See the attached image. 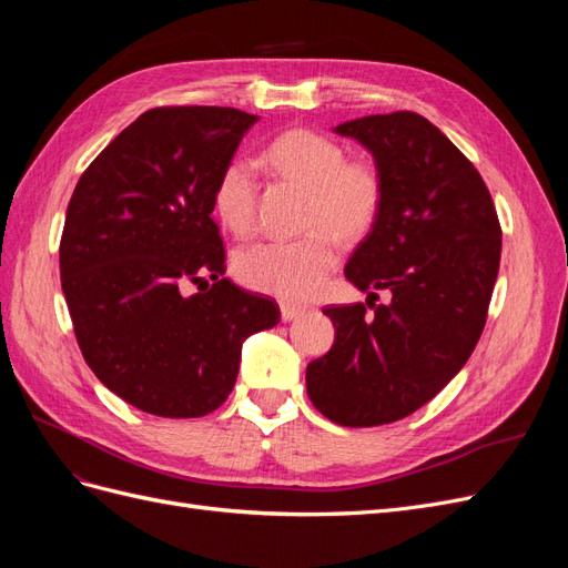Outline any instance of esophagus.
Instances as JSON below:
<instances>
[{"label": "esophagus", "instance_id": "obj_1", "mask_svg": "<svg viewBox=\"0 0 568 568\" xmlns=\"http://www.w3.org/2000/svg\"><path fill=\"white\" fill-rule=\"evenodd\" d=\"M303 313H305V307H301V305H294V303H282V320H284V322L296 320V317H301Z\"/></svg>", "mask_w": 568, "mask_h": 568}]
</instances>
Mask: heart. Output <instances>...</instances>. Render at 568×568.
I'll use <instances>...</instances> for the list:
<instances>
[{"label": "heart", "instance_id": "heart-1", "mask_svg": "<svg viewBox=\"0 0 568 568\" xmlns=\"http://www.w3.org/2000/svg\"><path fill=\"white\" fill-rule=\"evenodd\" d=\"M265 161L280 178L307 189L301 239L255 244L236 255L234 272L242 284L284 301L315 296L338 261V242L353 244L372 232L384 205V178L372 161L346 159L336 140L296 128L274 136ZM255 168L232 159L220 170L213 205L234 236H248L257 217Z\"/></svg>", "mask_w": 568, "mask_h": 568}]
</instances>
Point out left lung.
<instances>
[{"instance_id": "left-lung-1", "label": "left lung", "mask_w": 568, "mask_h": 568, "mask_svg": "<svg viewBox=\"0 0 568 568\" xmlns=\"http://www.w3.org/2000/svg\"><path fill=\"white\" fill-rule=\"evenodd\" d=\"M336 132L372 151L384 205L343 270L369 291L367 305L324 307L336 338L307 365L305 384L334 424L379 426L426 405L474 353L503 230L484 178L424 115H365ZM376 287L392 294L388 306L371 303Z\"/></svg>"}]
</instances>
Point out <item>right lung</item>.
Returning <instances> with one entry per match:
<instances>
[{"label":"right lung","instance_id":"1","mask_svg":"<svg viewBox=\"0 0 568 568\" xmlns=\"http://www.w3.org/2000/svg\"><path fill=\"white\" fill-rule=\"evenodd\" d=\"M255 115L159 106L75 184L59 246L61 288L84 363L156 417H203L234 388L242 343L280 322L272 298L225 274L213 192ZM214 284L186 297L189 283Z\"/></svg>","mask_w":568,"mask_h":568}]
</instances>
